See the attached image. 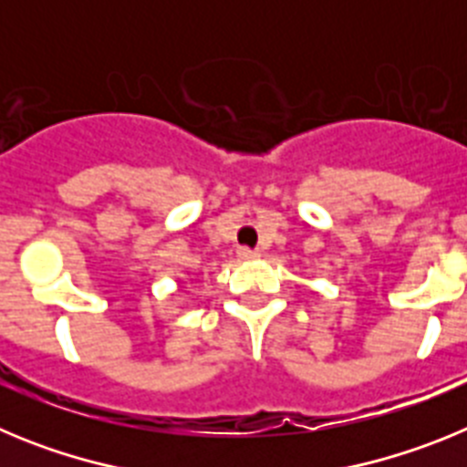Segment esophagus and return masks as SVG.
I'll list each match as a JSON object with an SVG mask.
<instances>
[{
	"instance_id": "1",
	"label": "esophagus",
	"mask_w": 467,
	"mask_h": 467,
	"mask_svg": "<svg viewBox=\"0 0 467 467\" xmlns=\"http://www.w3.org/2000/svg\"><path fill=\"white\" fill-rule=\"evenodd\" d=\"M238 259H243V262H253V259H259V253L257 250H250V247H241V250H238Z\"/></svg>"
}]
</instances>
